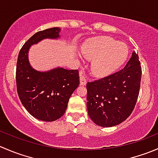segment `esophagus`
Returning <instances> with one entry per match:
<instances>
[{
  "mask_svg": "<svg viewBox=\"0 0 158 158\" xmlns=\"http://www.w3.org/2000/svg\"><path fill=\"white\" fill-rule=\"evenodd\" d=\"M86 82H87V80H86V79L85 78V76H83L81 75L80 76V85H86Z\"/></svg>",
  "mask_w": 158,
  "mask_h": 158,
  "instance_id": "obj_1",
  "label": "esophagus"
}]
</instances>
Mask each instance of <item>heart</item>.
I'll use <instances>...</instances> for the list:
<instances>
[{
    "mask_svg": "<svg viewBox=\"0 0 158 158\" xmlns=\"http://www.w3.org/2000/svg\"><path fill=\"white\" fill-rule=\"evenodd\" d=\"M82 55L92 60L91 70L94 76L105 77L120 67L128 58L127 44L109 36L91 38L81 47Z\"/></svg>",
    "mask_w": 158,
    "mask_h": 158,
    "instance_id": "1",
    "label": "heart"
}]
</instances>
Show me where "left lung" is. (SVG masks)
Returning a JSON list of instances; mask_svg holds the SVG:
<instances>
[{
  "instance_id": "obj_1",
  "label": "left lung",
  "mask_w": 158,
  "mask_h": 158,
  "mask_svg": "<svg viewBox=\"0 0 158 158\" xmlns=\"http://www.w3.org/2000/svg\"><path fill=\"white\" fill-rule=\"evenodd\" d=\"M140 64L133 52L123 69L87 83V109L94 123L105 128L115 126L131 114L141 85Z\"/></svg>"
}]
</instances>
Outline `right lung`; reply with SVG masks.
<instances>
[{
	"mask_svg": "<svg viewBox=\"0 0 158 158\" xmlns=\"http://www.w3.org/2000/svg\"><path fill=\"white\" fill-rule=\"evenodd\" d=\"M60 27L39 31L27 41L17 58V90L22 105L36 119L53 122L64 114L70 96L79 85V71L56 67L37 71L30 65L28 52L32 45L44 39L60 37Z\"/></svg>",
	"mask_w": 158,
	"mask_h": 158,
	"instance_id": "1",
	"label": "right lung"
}]
</instances>
